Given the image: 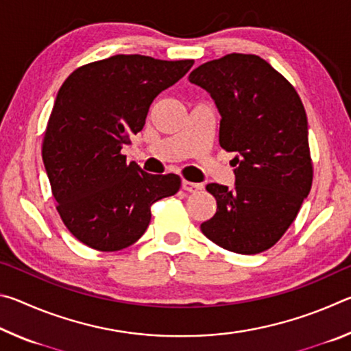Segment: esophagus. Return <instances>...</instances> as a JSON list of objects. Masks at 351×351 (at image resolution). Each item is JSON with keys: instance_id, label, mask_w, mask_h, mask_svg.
<instances>
[{"instance_id": "1", "label": "esophagus", "mask_w": 351, "mask_h": 351, "mask_svg": "<svg viewBox=\"0 0 351 351\" xmlns=\"http://www.w3.org/2000/svg\"><path fill=\"white\" fill-rule=\"evenodd\" d=\"M182 189L186 190V192L193 193V192H198V190L203 189V184L192 182V181H189V180H182Z\"/></svg>"}]
</instances>
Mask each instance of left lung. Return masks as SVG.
<instances>
[{"label":"left lung","instance_id":"left-lung-1","mask_svg":"<svg viewBox=\"0 0 351 351\" xmlns=\"http://www.w3.org/2000/svg\"><path fill=\"white\" fill-rule=\"evenodd\" d=\"M221 114L219 145L235 152V189L207 184L217 212L201 232L219 247L260 254L294 221L313 184L304 104L295 88L263 58L228 54L193 69Z\"/></svg>","mask_w":351,"mask_h":351}]
</instances>
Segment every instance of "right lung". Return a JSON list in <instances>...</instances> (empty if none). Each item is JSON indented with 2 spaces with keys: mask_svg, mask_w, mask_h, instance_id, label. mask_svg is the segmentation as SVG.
Here are the masks:
<instances>
[{
  "mask_svg": "<svg viewBox=\"0 0 351 351\" xmlns=\"http://www.w3.org/2000/svg\"><path fill=\"white\" fill-rule=\"evenodd\" d=\"M193 60L112 56L77 68L58 90L41 145L57 212L96 251L132 246L148 228L152 206L181 187L175 173L150 175L127 162L122 147L145 125L159 93Z\"/></svg>",
  "mask_w": 351,
  "mask_h": 351,
  "instance_id": "add662e5",
  "label": "right lung"
}]
</instances>
